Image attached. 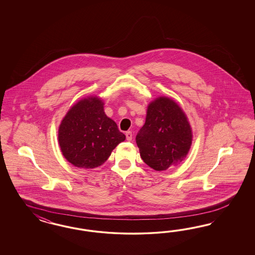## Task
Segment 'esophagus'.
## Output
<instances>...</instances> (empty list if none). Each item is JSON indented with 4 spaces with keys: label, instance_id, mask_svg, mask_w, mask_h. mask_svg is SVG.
Returning <instances> with one entry per match:
<instances>
[{
    "label": "esophagus",
    "instance_id": "obj_1",
    "mask_svg": "<svg viewBox=\"0 0 255 255\" xmlns=\"http://www.w3.org/2000/svg\"><path fill=\"white\" fill-rule=\"evenodd\" d=\"M125 135H126V139H127L128 141H131V138H132V133H131V131H126V132H125Z\"/></svg>",
    "mask_w": 255,
    "mask_h": 255
}]
</instances>
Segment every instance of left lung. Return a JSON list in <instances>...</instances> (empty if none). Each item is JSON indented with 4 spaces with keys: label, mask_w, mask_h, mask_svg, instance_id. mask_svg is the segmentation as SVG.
I'll use <instances>...</instances> for the list:
<instances>
[{
    "label": "left lung",
    "mask_w": 255,
    "mask_h": 255,
    "mask_svg": "<svg viewBox=\"0 0 255 255\" xmlns=\"http://www.w3.org/2000/svg\"><path fill=\"white\" fill-rule=\"evenodd\" d=\"M135 140L144 162L152 169L163 171L185 159L193 131L176 101L160 96L148 104L146 122Z\"/></svg>",
    "instance_id": "8db88e82"
}]
</instances>
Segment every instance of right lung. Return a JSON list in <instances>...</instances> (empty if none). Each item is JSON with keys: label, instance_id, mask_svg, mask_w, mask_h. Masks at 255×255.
Wrapping results in <instances>:
<instances>
[{"label": "right lung", "instance_id": "right-lung-1", "mask_svg": "<svg viewBox=\"0 0 255 255\" xmlns=\"http://www.w3.org/2000/svg\"><path fill=\"white\" fill-rule=\"evenodd\" d=\"M58 139L62 155L70 163L93 169L108 160L125 135L106 115L103 100L89 96L68 110L60 124Z\"/></svg>", "mask_w": 255, "mask_h": 255}]
</instances>
